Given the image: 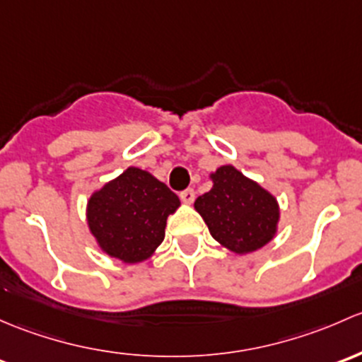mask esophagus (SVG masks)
<instances>
[{
  "mask_svg": "<svg viewBox=\"0 0 362 362\" xmlns=\"http://www.w3.org/2000/svg\"><path fill=\"white\" fill-rule=\"evenodd\" d=\"M180 197L185 204H193V200H195V192H193L192 188H188L185 189V192H181Z\"/></svg>",
  "mask_w": 362,
  "mask_h": 362,
  "instance_id": "34e87169",
  "label": "esophagus"
}]
</instances>
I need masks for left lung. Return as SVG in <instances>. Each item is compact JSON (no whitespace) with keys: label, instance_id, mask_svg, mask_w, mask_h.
<instances>
[{"label":"left lung","instance_id":"1","mask_svg":"<svg viewBox=\"0 0 362 362\" xmlns=\"http://www.w3.org/2000/svg\"><path fill=\"white\" fill-rule=\"evenodd\" d=\"M211 180L212 188L195 200L211 235L237 255L268 244L281 216L275 197L233 165L219 167Z\"/></svg>","mask_w":362,"mask_h":362}]
</instances>
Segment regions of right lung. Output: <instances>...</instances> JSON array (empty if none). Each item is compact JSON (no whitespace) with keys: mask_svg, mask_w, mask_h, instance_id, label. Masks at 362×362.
I'll return each mask as SVG.
<instances>
[{"mask_svg":"<svg viewBox=\"0 0 362 362\" xmlns=\"http://www.w3.org/2000/svg\"><path fill=\"white\" fill-rule=\"evenodd\" d=\"M180 204L167 185L146 170L129 167L92 193L87 223L107 256L124 263H141L162 244L167 218Z\"/></svg>","mask_w":362,"mask_h":362,"instance_id":"add662e5","label":"right lung"}]
</instances>
